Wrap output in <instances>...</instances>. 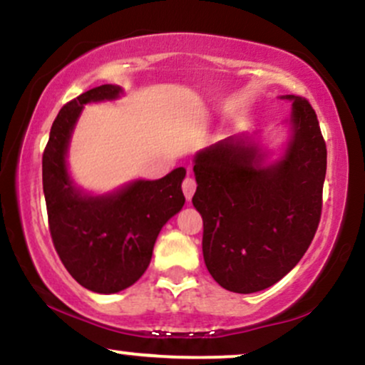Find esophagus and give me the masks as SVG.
Segmentation results:
<instances>
[{"instance_id":"esophagus-1","label":"esophagus","mask_w":365,"mask_h":365,"mask_svg":"<svg viewBox=\"0 0 365 365\" xmlns=\"http://www.w3.org/2000/svg\"><path fill=\"white\" fill-rule=\"evenodd\" d=\"M195 188H197V183H195L194 177L187 175L185 180H183V183H182V190H183V194H185V197H187L188 200H190L192 195H194Z\"/></svg>"}]
</instances>
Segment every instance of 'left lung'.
<instances>
[{
    "mask_svg": "<svg viewBox=\"0 0 365 365\" xmlns=\"http://www.w3.org/2000/svg\"><path fill=\"white\" fill-rule=\"evenodd\" d=\"M292 99L287 154L262 166L257 145L230 137L195 156L192 202L204 221V262L221 287L254 293L290 273L319 226L326 142L311 103Z\"/></svg>",
    "mask_w": 365,
    "mask_h": 365,
    "instance_id": "8db88e82",
    "label": "left lung"
}]
</instances>
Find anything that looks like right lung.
Listing matches in <instances>:
<instances>
[{"label": "right lung", "instance_id": "add662e5", "mask_svg": "<svg viewBox=\"0 0 365 365\" xmlns=\"http://www.w3.org/2000/svg\"><path fill=\"white\" fill-rule=\"evenodd\" d=\"M104 83L66 103L53 121L43 154V188L54 249L73 279L96 293L125 290L148 269L156 238L185 204V168L159 180H137L110 195L91 197L73 185L66 149L83 104L115 99Z\"/></svg>", "mask_w": 365, "mask_h": 365}]
</instances>
